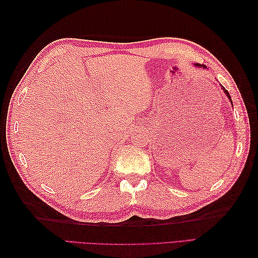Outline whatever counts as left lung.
I'll return each instance as SVG.
<instances>
[{"label": "left lung", "instance_id": "obj_1", "mask_svg": "<svg viewBox=\"0 0 258 258\" xmlns=\"http://www.w3.org/2000/svg\"><path fill=\"white\" fill-rule=\"evenodd\" d=\"M195 65H196V67H200V68H201V67H203V68H204V69L206 68V67H204V65H201V64H195ZM223 89H224V87H223ZM224 91H225V93H226V94H227V97L229 98V101H232V98H231V95H229V93H228V92H227L225 89H224Z\"/></svg>", "mask_w": 258, "mask_h": 258}]
</instances>
